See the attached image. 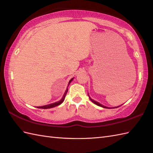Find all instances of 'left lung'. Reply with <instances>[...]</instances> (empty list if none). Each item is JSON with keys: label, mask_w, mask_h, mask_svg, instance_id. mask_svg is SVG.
<instances>
[{"label": "left lung", "mask_w": 153, "mask_h": 153, "mask_svg": "<svg viewBox=\"0 0 153 153\" xmlns=\"http://www.w3.org/2000/svg\"><path fill=\"white\" fill-rule=\"evenodd\" d=\"M90 99H91V101L93 102V103H95V105H98V106H101V107H103V108H108V107H106V106H103V105H102L101 104H100V103H99L98 102H97V101H95V100H93V99H91L90 98ZM118 107H119V106H118ZM115 108H117V107H115Z\"/></svg>", "instance_id": "8db88e82"}]
</instances>
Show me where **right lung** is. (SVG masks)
<instances>
[{
  "label": "right lung",
  "mask_w": 153,
  "mask_h": 153,
  "mask_svg": "<svg viewBox=\"0 0 153 153\" xmlns=\"http://www.w3.org/2000/svg\"><path fill=\"white\" fill-rule=\"evenodd\" d=\"M72 79H73V78L71 79H70V81L69 82V83H68V85H69V84L70 83V82H71V81H72ZM67 92H68V89H66V92H65L64 95V96H63V97H62V99L60 100H59V101H58V102H54V103H52V104H51V105H45V106H37V108H43V109H47V108H53V107H55V106H56L60 105L61 103L63 102L64 100V99H65V97H66V95Z\"/></svg>",
  "instance_id": "add662e5"
}]
</instances>
